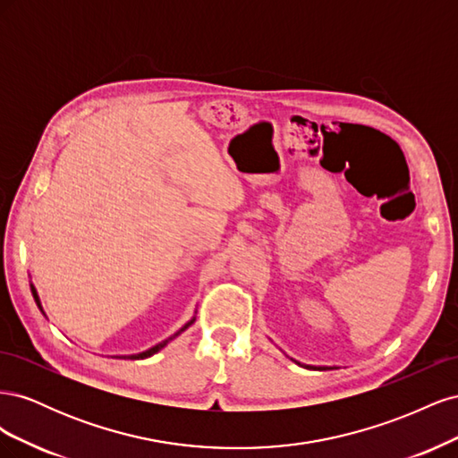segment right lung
Returning a JSON list of instances; mask_svg holds the SVG:
<instances>
[{"label":"right lung","instance_id":"obj_1","mask_svg":"<svg viewBox=\"0 0 458 458\" xmlns=\"http://www.w3.org/2000/svg\"><path fill=\"white\" fill-rule=\"evenodd\" d=\"M32 294H34V300H36V303H38V308H41V306H39V300H38V294H36V290H34V286H32ZM191 323H192V321H191ZM191 323H187V325H185V327H183L182 330H179V332H183V330H185V328H187V327H189ZM179 332H177V335H179ZM177 335H174L172 338H168V340H164V342L157 344V345H155V348H150V350H147V352H143V353H140V355H131V359H145V357H150L152 353H157L158 350H162V348H164V345H165V344H168L170 340H174V338H175Z\"/></svg>","mask_w":458,"mask_h":458}]
</instances>
